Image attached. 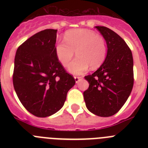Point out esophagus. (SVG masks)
Wrapping results in <instances>:
<instances>
[{
  "label": "esophagus",
  "mask_w": 148,
  "mask_h": 148,
  "mask_svg": "<svg viewBox=\"0 0 148 148\" xmlns=\"http://www.w3.org/2000/svg\"><path fill=\"white\" fill-rule=\"evenodd\" d=\"M74 78H75V82H76V83H78V82H79V81H80L81 79H82V77H81V76H75V77H74Z\"/></svg>",
  "instance_id": "obj_1"
}]
</instances>
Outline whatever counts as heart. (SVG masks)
Instances as JSON below:
<instances>
[{
    "label": "heart",
    "mask_w": 148,
    "mask_h": 148,
    "mask_svg": "<svg viewBox=\"0 0 148 148\" xmlns=\"http://www.w3.org/2000/svg\"><path fill=\"white\" fill-rule=\"evenodd\" d=\"M64 40L55 46L56 58L64 66H67L75 54L78 56L69 66L72 74L81 75L89 67L97 69L104 63L107 45L101 35L87 29H75L65 32Z\"/></svg>",
    "instance_id": "b5f03b06"
}]
</instances>
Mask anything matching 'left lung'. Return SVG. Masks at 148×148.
I'll list each match as a JSON object with an SVG mask.
<instances>
[{"mask_svg": "<svg viewBox=\"0 0 148 148\" xmlns=\"http://www.w3.org/2000/svg\"><path fill=\"white\" fill-rule=\"evenodd\" d=\"M106 40L108 53L104 63L92 75L85 76L89 88L84 99L89 111L108 117L125 104L133 86V59L130 49L119 35L110 29L97 26Z\"/></svg>", "mask_w": 148, "mask_h": 148, "instance_id": "1", "label": "left lung"}]
</instances>
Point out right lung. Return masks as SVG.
I'll use <instances>...</instances> for the list:
<instances>
[{"label": "right lung", "instance_id": "right-lung-1", "mask_svg": "<svg viewBox=\"0 0 148 148\" xmlns=\"http://www.w3.org/2000/svg\"><path fill=\"white\" fill-rule=\"evenodd\" d=\"M57 29H47L27 39L17 49L13 85L30 113L47 117L58 112L75 81L55 53Z\"/></svg>", "mask_w": 148, "mask_h": 148}]
</instances>
